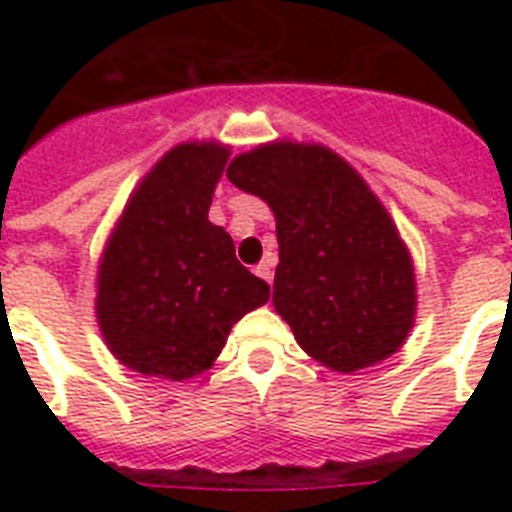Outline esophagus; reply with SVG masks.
I'll return each instance as SVG.
<instances>
[{
  "mask_svg": "<svg viewBox=\"0 0 512 512\" xmlns=\"http://www.w3.org/2000/svg\"><path fill=\"white\" fill-rule=\"evenodd\" d=\"M255 273H257V276H260V279H263V281H268V284H271V281H273L271 263H260V265H255Z\"/></svg>",
  "mask_w": 512,
  "mask_h": 512,
  "instance_id": "obj_1",
  "label": "esophagus"
}]
</instances>
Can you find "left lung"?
I'll use <instances>...</instances> for the list:
<instances>
[{"mask_svg": "<svg viewBox=\"0 0 512 512\" xmlns=\"http://www.w3.org/2000/svg\"><path fill=\"white\" fill-rule=\"evenodd\" d=\"M225 175L276 215L273 308L308 356L358 372L404 345L417 313L412 257L345 159L279 140L236 156Z\"/></svg>", "mask_w": 512, "mask_h": 512, "instance_id": "obj_1", "label": "left lung"}]
</instances>
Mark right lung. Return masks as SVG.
Returning <instances> with one entry per match:
<instances>
[{"label": "right lung", "mask_w": 512, "mask_h": 512, "mask_svg": "<svg viewBox=\"0 0 512 512\" xmlns=\"http://www.w3.org/2000/svg\"><path fill=\"white\" fill-rule=\"evenodd\" d=\"M228 156L220 143L167 151L103 249L98 327L132 372L162 380L201 374L233 324L271 297V287L236 260L231 236L207 217Z\"/></svg>", "instance_id": "add662e5"}]
</instances>
